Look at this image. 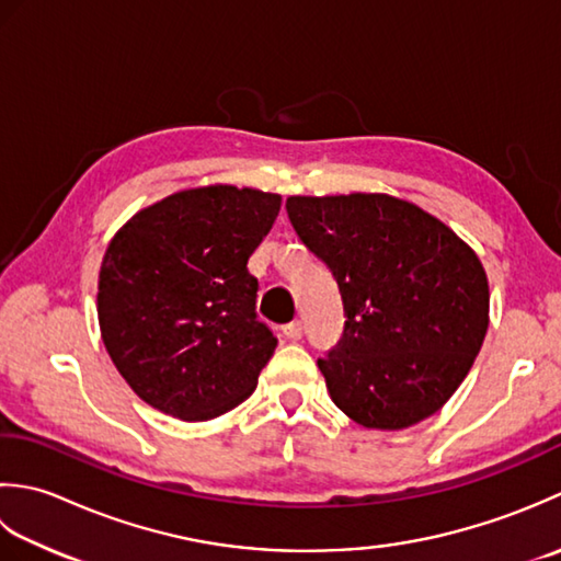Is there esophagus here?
Here are the masks:
<instances>
[{"label": "esophagus", "mask_w": 561, "mask_h": 561, "mask_svg": "<svg viewBox=\"0 0 561 561\" xmlns=\"http://www.w3.org/2000/svg\"><path fill=\"white\" fill-rule=\"evenodd\" d=\"M283 334L288 336L290 341H297V339H302V322L300 319H295V322H290V324H285L283 327Z\"/></svg>", "instance_id": "1"}]
</instances>
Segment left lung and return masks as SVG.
<instances>
[{
    "label": "left lung",
    "mask_w": 561,
    "mask_h": 561,
    "mask_svg": "<svg viewBox=\"0 0 561 561\" xmlns=\"http://www.w3.org/2000/svg\"><path fill=\"white\" fill-rule=\"evenodd\" d=\"M285 210L344 302V336L317 360L331 402L380 431L436 414L486 336L489 280L474 249L387 193L290 196Z\"/></svg>",
    "instance_id": "1"
}]
</instances>
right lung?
Listing matches in <instances>:
<instances>
[{
  "label": "right lung",
  "instance_id": "add662e5",
  "mask_svg": "<svg viewBox=\"0 0 561 561\" xmlns=\"http://www.w3.org/2000/svg\"><path fill=\"white\" fill-rule=\"evenodd\" d=\"M278 193L215 184L137 210L101 261V339L130 390L181 421H208L256 390L276 351L247 268Z\"/></svg>",
  "mask_w": 561,
  "mask_h": 561
}]
</instances>
